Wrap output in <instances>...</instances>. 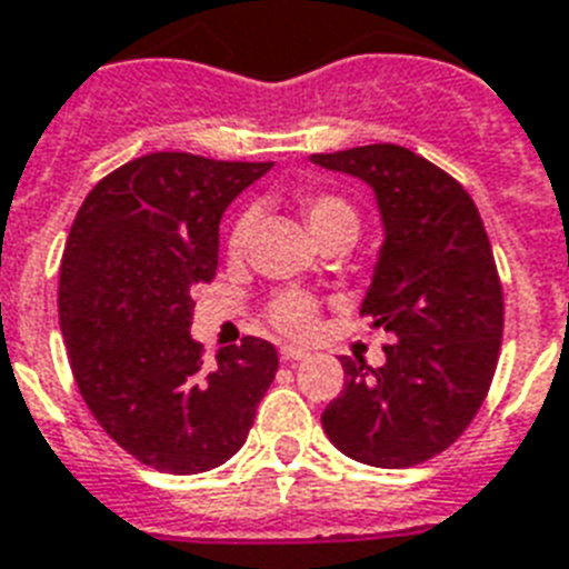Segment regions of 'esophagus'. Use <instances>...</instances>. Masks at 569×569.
<instances>
[{"mask_svg": "<svg viewBox=\"0 0 569 569\" xmlns=\"http://www.w3.org/2000/svg\"><path fill=\"white\" fill-rule=\"evenodd\" d=\"M280 360H283V363H298V360H307V351H303V348L286 346L280 348Z\"/></svg>", "mask_w": 569, "mask_h": 569, "instance_id": "obj_1", "label": "esophagus"}]
</instances>
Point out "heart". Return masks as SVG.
<instances>
[{"label": "heart", "instance_id": "1", "mask_svg": "<svg viewBox=\"0 0 569 569\" xmlns=\"http://www.w3.org/2000/svg\"><path fill=\"white\" fill-rule=\"evenodd\" d=\"M301 209L303 221H307V227H310V232L316 239L330 230H339V227L357 232L355 206L346 203L342 197L312 191V194H303ZM250 230H253V214H239L236 223H232L230 241H227L232 253H239V250L248 244ZM268 319H271V325H274L277 330H283L289 337H307V333L316 328V301L303 292L277 295L274 301H271V310H268Z\"/></svg>", "mask_w": 569, "mask_h": 569}]
</instances>
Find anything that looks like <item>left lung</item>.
I'll return each instance as SVG.
<instances>
[{
  "label": "left lung",
  "instance_id": "8db88e82",
  "mask_svg": "<svg viewBox=\"0 0 569 569\" xmlns=\"http://www.w3.org/2000/svg\"><path fill=\"white\" fill-rule=\"evenodd\" d=\"M310 162L372 189L383 241L360 312L396 333L378 369L339 357L346 389L321 428L360 463L416 467L467 431L496 372L505 310L485 223L458 180L407 147H355Z\"/></svg>",
  "mask_w": 569,
  "mask_h": 569
}]
</instances>
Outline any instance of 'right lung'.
I'll return each mask as SVG.
<instances>
[{"label":"right lung","mask_w":569,"mask_h":569,"mask_svg":"<svg viewBox=\"0 0 569 569\" xmlns=\"http://www.w3.org/2000/svg\"><path fill=\"white\" fill-rule=\"evenodd\" d=\"M271 164L141 156L93 186L67 236L58 319L79 392L102 431L159 472L230 460L280 366L271 342L248 337L206 369L191 337L218 223Z\"/></svg>","instance_id":"1"}]
</instances>
